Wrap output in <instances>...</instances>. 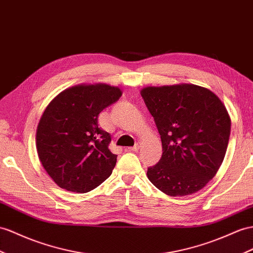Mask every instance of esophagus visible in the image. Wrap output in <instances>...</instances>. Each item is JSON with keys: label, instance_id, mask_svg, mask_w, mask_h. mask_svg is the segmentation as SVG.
<instances>
[{"label": "esophagus", "instance_id": "obj_1", "mask_svg": "<svg viewBox=\"0 0 253 253\" xmlns=\"http://www.w3.org/2000/svg\"><path fill=\"white\" fill-rule=\"evenodd\" d=\"M140 147H141V144H140V143H137V144H134V146L128 147L127 150H128V151H130V152H137Z\"/></svg>", "mask_w": 253, "mask_h": 253}]
</instances>
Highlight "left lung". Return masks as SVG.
Returning <instances> with one entry per match:
<instances>
[{
    "mask_svg": "<svg viewBox=\"0 0 253 253\" xmlns=\"http://www.w3.org/2000/svg\"><path fill=\"white\" fill-rule=\"evenodd\" d=\"M163 143L159 163L146 175L171 197L189 196L216 175L228 147L231 119L223 102L196 84L141 89Z\"/></svg>",
    "mask_w": 253,
    "mask_h": 253,
    "instance_id": "obj_1",
    "label": "left lung"
}]
</instances>
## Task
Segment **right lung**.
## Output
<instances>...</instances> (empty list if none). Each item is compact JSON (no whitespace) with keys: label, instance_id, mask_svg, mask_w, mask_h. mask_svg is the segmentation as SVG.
<instances>
[{"label":"right lung","instance_id":"1","mask_svg":"<svg viewBox=\"0 0 253 253\" xmlns=\"http://www.w3.org/2000/svg\"><path fill=\"white\" fill-rule=\"evenodd\" d=\"M122 90L105 83L79 84L51 100L36 130V148L48 175L61 188L85 193L111 175L116 155L98 115L120 99Z\"/></svg>","mask_w":253,"mask_h":253}]
</instances>
